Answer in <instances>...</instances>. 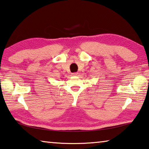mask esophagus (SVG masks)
Listing matches in <instances>:
<instances>
[{
	"instance_id": "obj_1",
	"label": "esophagus",
	"mask_w": 149,
	"mask_h": 149,
	"mask_svg": "<svg viewBox=\"0 0 149 149\" xmlns=\"http://www.w3.org/2000/svg\"><path fill=\"white\" fill-rule=\"evenodd\" d=\"M77 74H78V73H77V72L72 73V75H74V76H76V75H77Z\"/></svg>"
}]
</instances>
